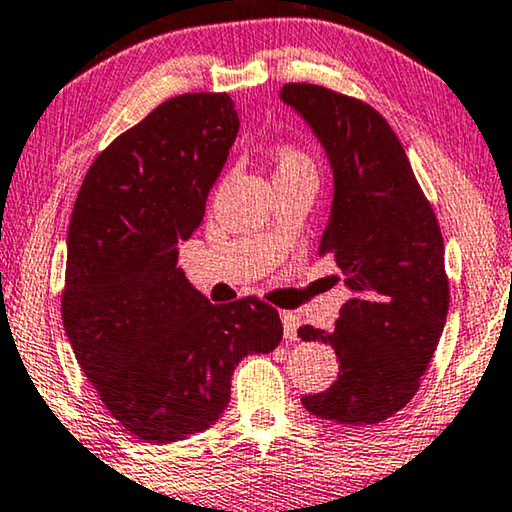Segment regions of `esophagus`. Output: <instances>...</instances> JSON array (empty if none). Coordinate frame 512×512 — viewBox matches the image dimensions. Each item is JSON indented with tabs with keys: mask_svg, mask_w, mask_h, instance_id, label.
<instances>
[{
	"mask_svg": "<svg viewBox=\"0 0 512 512\" xmlns=\"http://www.w3.org/2000/svg\"><path fill=\"white\" fill-rule=\"evenodd\" d=\"M280 320H283V331L287 341H297V329H299V315L292 311H280Z\"/></svg>",
	"mask_w": 512,
	"mask_h": 512,
	"instance_id": "obj_1",
	"label": "esophagus"
}]
</instances>
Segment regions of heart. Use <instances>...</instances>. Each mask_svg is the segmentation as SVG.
<instances>
[{
    "label": "heart",
    "mask_w": 512,
    "mask_h": 512,
    "mask_svg": "<svg viewBox=\"0 0 512 512\" xmlns=\"http://www.w3.org/2000/svg\"><path fill=\"white\" fill-rule=\"evenodd\" d=\"M273 162H276V178L297 174L315 176L313 157L294 141H280L276 150H273Z\"/></svg>",
    "instance_id": "1"
}]
</instances>
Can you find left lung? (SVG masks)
Returning <instances> with one entry per match:
<instances>
[{
  "instance_id": "left-lung-1",
  "label": "left lung",
  "mask_w": 512,
  "mask_h": 512,
  "mask_svg": "<svg viewBox=\"0 0 512 512\" xmlns=\"http://www.w3.org/2000/svg\"><path fill=\"white\" fill-rule=\"evenodd\" d=\"M334 169V201L320 253L352 290L334 331L299 327L334 348L341 373L306 394L308 413L338 424H378L420 390L450 306L443 234L399 136L371 104L313 83H287Z\"/></svg>"
}]
</instances>
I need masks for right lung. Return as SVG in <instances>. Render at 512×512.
Listing matches in <instances>:
<instances>
[{
    "label": "right lung",
    "instance_id": "right-lung-1",
    "mask_svg": "<svg viewBox=\"0 0 512 512\" xmlns=\"http://www.w3.org/2000/svg\"><path fill=\"white\" fill-rule=\"evenodd\" d=\"M236 132L227 92L171 97L97 155L71 213L64 331L99 401L143 443L211 427L236 364L283 338L266 301L211 304L176 269Z\"/></svg>",
    "mask_w": 512,
    "mask_h": 512
}]
</instances>
